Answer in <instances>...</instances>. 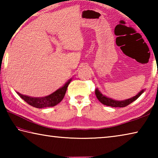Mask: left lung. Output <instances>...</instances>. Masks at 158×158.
Here are the masks:
<instances>
[{
    "label": "left lung",
    "mask_w": 158,
    "mask_h": 158,
    "mask_svg": "<svg viewBox=\"0 0 158 158\" xmlns=\"http://www.w3.org/2000/svg\"><path fill=\"white\" fill-rule=\"evenodd\" d=\"M144 90H141V91L138 93V94L130 99H127V100H125L123 101H117V100H114L111 98H106L105 96H104L102 93L99 91L98 89H97L95 90V95L96 97L98 99V100L101 103H102L103 105L112 106V107H125L127 105H129L135 100H137V99L139 97V96L142 94L143 93Z\"/></svg>",
    "instance_id": "1"
}]
</instances>
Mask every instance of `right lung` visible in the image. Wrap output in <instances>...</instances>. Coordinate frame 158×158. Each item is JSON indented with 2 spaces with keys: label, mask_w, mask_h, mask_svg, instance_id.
I'll return each instance as SVG.
<instances>
[{
  "label": "right lung",
  "mask_w": 158,
  "mask_h": 158,
  "mask_svg": "<svg viewBox=\"0 0 158 158\" xmlns=\"http://www.w3.org/2000/svg\"><path fill=\"white\" fill-rule=\"evenodd\" d=\"M71 80H69L66 84L64 85V86L60 88L56 91L53 93L46 97L44 98H31L28 96H26L20 94L19 93H17V94L23 99V100L26 102L28 105L32 106H34L35 108H44V107H50V106H54L58 103L60 102L65 95L67 89Z\"/></svg>",
  "instance_id": "1"
}]
</instances>
